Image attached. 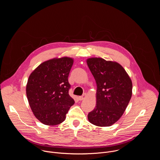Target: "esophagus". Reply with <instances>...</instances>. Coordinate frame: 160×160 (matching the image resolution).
Returning a JSON list of instances; mask_svg holds the SVG:
<instances>
[{"mask_svg":"<svg viewBox=\"0 0 160 160\" xmlns=\"http://www.w3.org/2000/svg\"><path fill=\"white\" fill-rule=\"evenodd\" d=\"M86 97H87L86 94H83L82 96H79V97H78V99H79L80 101H82V100L85 99L86 98Z\"/></svg>","mask_w":160,"mask_h":160,"instance_id":"obj_1","label":"esophagus"}]
</instances>
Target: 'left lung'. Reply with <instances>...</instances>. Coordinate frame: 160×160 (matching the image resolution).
I'll return each mask as SVG.
<instances>
[{"instance_id":"left-lung-1","label":"left lung","mask_w":160,"mask_h":160,"mask_svg":"<svg viewBox=\"0 0 160 160\" xmlns=\"http://www.w3.org/2000/svg\"><path fill=\"white\" fill-rule=\"evenodd\" d=\"M87 63L97 84V104L88 114V120L96 126H111L120 118L129 103L132 80L117 62L92 58Z\"/></svg>"}]
</instances>
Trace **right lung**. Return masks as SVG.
<instances>
[{"label":"right lung","instance_id":"obj_1","mask_svg":"<svg viewBox=\"0 0 160 160\" xmlns=\"http://www.w3.org/2000/svg\"><path fill=\"white\" fill-rule=\"evenodd\" d=\"M73 64L71 58L63 57L40 64L30 74L27 96L35 117L43 124L58 125L75 101L69 95L68 76Z\"/></svg>","mask_w":160,"mask_h":160}]
</instances>
